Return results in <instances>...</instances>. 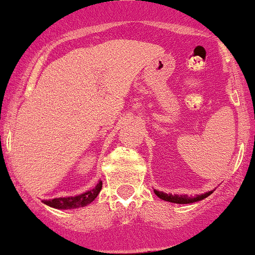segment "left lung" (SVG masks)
<instances>
[{
  "label": "left lung",
  "instance_id": "obj_1",
  "mask_svg": "<svg viewBox=\"0 0 255 255\" xmlns=\"http://www.w3.org/2000/svg\"><path fill=\"white\" fill-rule=\"evenodd\" d=\"M213 191H208L206 193H201V195L195 196V197H190L187 195H172V193H165L162 191H157L153 190L155 195L157 196L158 198L163 201H167V202H172V203H178V205H187V203H195L198 202V201H202L203 198L208 197L211 193H213Z\"/></svg>",
  "mask_w": 255,
  "mask_h": 255
}]
</instances>
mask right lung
<instances>
[{"label":"right lung","mask_w":255,"mask_h":255,"mask_svg":"<svg viewBox=\"0 0 255 255\" xmlns=\"http://www.w3.org/2000/svg\"><path fill=\"white\" fill-rule=\"evenodd\" d=\"M103 187V182L99 181L98 185L95 186L93 190L87 191V192L82 193V195L77 196H70V197H59V198H53V200H44L42 201L44 205L49 206V207L57 208V210H72V208H79L85 207L89 203L97 198L99 195L100 190Z\"/></svg>","instance_id":"right-lung-1"}]
</instances>
